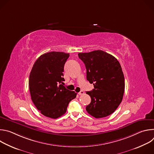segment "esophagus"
Here are the masks:
<instances>
[{
  "instance_id": "34e87169",
  "label": "esophagus",
  "mask_w": 154,
  "mask_h": 154,
  "mask_svg": "<svg viewBox=\"0 0 154 154\" xmlns=\"http://www.w3.org/2000/svg\"><path fill=\"white\" fill-rule=\"evenodd\" d=\"M78 94L79 95H83L84 94V91H80L79 93H78Z\"/></svg>"
}]
</instances>
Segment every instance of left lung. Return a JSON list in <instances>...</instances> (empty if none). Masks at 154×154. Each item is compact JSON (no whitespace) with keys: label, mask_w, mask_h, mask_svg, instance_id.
<instances>
[{"label":"left lung","mask_w":154,"mask_h":154,"mask_svg":"<svg viewBox=\"0 0 154 154\" xmlns=\"http://www.w3.org/2000/svg\"><path fill=\"white\" fill-rule=\"evenodd\" d=\"M79 58L86 69V79L94 85L87 91L91 99L87 105V112L96 118L112 114L122 102L125 80L121 64L113 55L97 50L79 53Z\"/></svg>","instance_id":"8db88e82"}]
</instances>
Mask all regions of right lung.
<instances>
[{"instance_id": "add662e5", "label": "right lung", "mask_w": 154, "mask_h": 154, "mask_svg": "<svg viewBox=\"0 0 154 154\" xmlns=\"http://www.w3.org/2000/svg\"><path fill=\"white\" fill-rule=\"evenodd\" d=\"M69 54L51 52L41 55L34 63L29 77L31 99L41 114L57 119L67 110L77 93L63 86L64 66Z\"/></svg>"}]
</instances>
